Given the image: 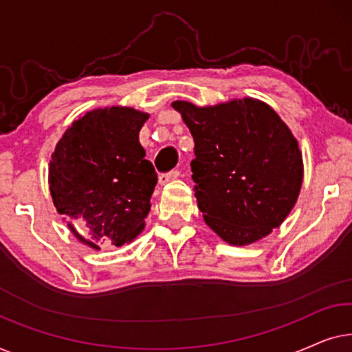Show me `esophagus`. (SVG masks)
<instances>
[{
  "instance_id": "esophagus-1",
  "label": "esophagus",
  "mask_w": 352,
  "mask_h": 352,
  "mask_svg": "<svg viewBox=\"0 0 352 352\" xmlns=\"http://www.w3.org/2000/svg\"><path fill=\"white\" fill-rule=\"evenodd\" d=\"M179 175H181L179 170H171V171H168V173H162L160 177H158V182H160L162 186L163 184H168V182H170V181H175L176 177H179Z\"/></svg>"
}]
</instances>
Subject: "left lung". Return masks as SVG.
Wrapping results in <instances>:
<instances>
[{"mask_svg": "<svg viewBox=\"0 0 352 352\" xmlns=\"http://www.w3.org/2000/svg\"><path fill=\"white\" fill-rule=\"evenodd\" d=\"M194 138L192 181L205 223L232 245L278 228L296 204L302 160L280 117L254 99L214 107L173 102Z\"/></svg>", "mask_w": 352, "mask_h": 352, "instance_id": "8db88e82", "label": "left lung"}]
</instances>
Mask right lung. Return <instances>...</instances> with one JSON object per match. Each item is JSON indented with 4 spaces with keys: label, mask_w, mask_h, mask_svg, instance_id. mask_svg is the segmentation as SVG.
Masks as SVG:
<instances>
[{
    "label": "right lung",
    "mask_w": 352,
    "mask_h": 352,
    "mask_svg": "<svg viewBox=\"0 0 352 352\" xmlns=\"http://www.w3.org/2000/svg\"><path fill=\"white\" fill-rule=\"evenodd\" d=\"M147 113L129 107L88 112L57 142L50 166V189L60 214L80 218L81 242L99 250L122 247L144 229L157 186V171L139 142Z\"/></svg>",
    "instance_id": "right-lung-1"
}]
</instances>
